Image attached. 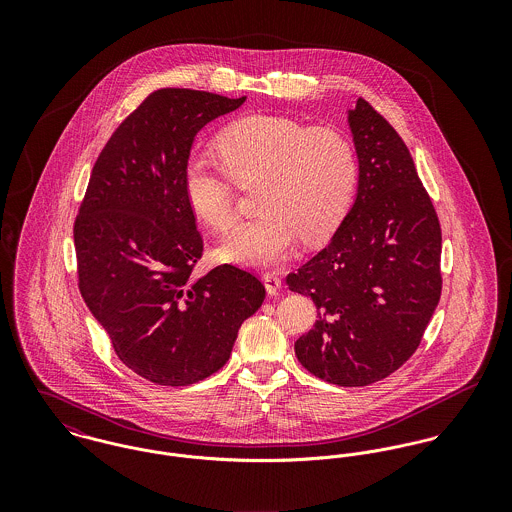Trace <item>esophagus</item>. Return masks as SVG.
<instances>
[{
  "instance_id": "esophagus-1",
  "label": "esophagus",
  "mask_w": 512,
  "mask_h": 512,
  "mask_svg": "<svg viewBox=\"0 0 512 512\" xmlns=\"http://www.w3.org/2000/svg\"><path fill=\"white\" fill-rule=\"evenodd\" d=\"M262 282H264V286H266V290H268L270 295H276V293L280 292V288H282V278L276 272H266L262 276Z\"/></svg>"
}]
</instances>
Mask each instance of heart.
<instances>
[{
  "instance_id": "b5f03b06",
  "label": "heart",
  "mask_w": 512,
  "mask_h": 512,
  "mask_svg": "<svg viewBox=\"0 0 512 512\" xmlns=\"http://www.w3.org/2000/svg\"><path fill=\"white\" fill-rule=\"evenodd\" d=\"M220 163L193 153L183 189L193 213L226 232L236 219L234 183L260 177L254 217L230 232L220 254L244 266H274L292 256L297 240L327 238L351 207L359 159L351 140L331 128H309L278 116H248L217 138Z\"/></svg>"
}]
</instances>
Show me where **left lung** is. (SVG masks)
I'll use <instances>...</instances> for the list:
<instances>
[{"mask_svg":"<svg viewBox=\"0 0 512 512\" xmlns=\"http://www.w3.org/2000/svg\"><path fill=\"white\" fill-rule=\"evenodd\" d=\"M357 197L331 242L286 278L317 321L297 361L337 386H368L418 349L441 295V228L398 132L366 102L349 110Z\"/></svg>","mask_w":512,"mask_h":512,"instance_id":"1","label":"left lung"}]
</instances>
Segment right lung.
<instances>
[{
	"label": "right lung",
	"instance_id": "1",
	"mask_svg": "<svg viewBox=\"0 0 512 512\" xmlns=\"http://www.w3.org/2000/svg\"><path fill=\"white\" fill-rule=\"evenodd\" d=\"M205 90L161 88L100 151L74 220L78 288L118 359L161 386L224 366L266 290L236 266L195 278L203 238L183 189L195 136L242 106Z\"/></svg>",
	"mask_w": 512,
	"mask_h": 512
}]
</instances>
